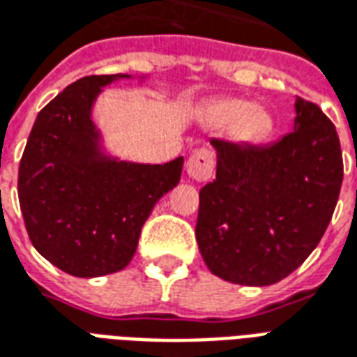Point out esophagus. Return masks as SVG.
<instances>
[{
  "mask_svg": "<svg viewBox=\"0 0 357 357\" xmlns=\"http://www.w3.org/2000/svg\"><path fill=\"white\" fill-rule=\"evenodd\" d=\"M215 157L210 149H197L187 160V176L195 181H208L213 174Z\"/></svg>",
  "mask_w": 357,
  "mask_h": 357,
  "instance_id": "34e87169",
  "label": "esophagus"
}]
</instances>
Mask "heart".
Returning <instances> with one entry per match:
<instances>
[{
  "label": "heart",
  "mask_w": 357,
  "mask_h": 357,
  "mask_svg": "<svg viewBox=\"0 0 357 357\" xmlns=\"http://www.w3.org/2000/svg\"><path fill=\"white\" fill-rule=\"evenodd\" d=\"M204 123L213 128H225L236 125V134L244 139H253L263 134L266 126L265 115L245 100L238 98H223L206 107Z\"/></svg>",
  "instance_id": "1"
}]
</instances>
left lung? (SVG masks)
Listing matches in <instances>:
<instances>
[{
    "label": "left lung",
    "mask_w": 357,
    "mask_h": 357,
    "mask_svg": "<svg viewBox=\"0 0 357 357\" xmlns=\"http://www.w3.org/2000/svg\"><path fill=\"white\" fill-rule=\"evenodd\" d=\"M293 132L268 145L212 139L215 179L200 189L197 242L210 273L271 286L305 263L324 236L342 185L335 125L297 96Z\"/></svg>",
    "instance_id": "1"
}]
</instances>
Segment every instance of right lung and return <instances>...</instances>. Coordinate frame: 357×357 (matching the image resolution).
I'll list each match as a JSON object with an SVG mask.
<instances>
[{"mask_svg": "<svg viewBox=\"0 0 357 357\" xmlns=\"http://www.w3.org/2000/svg\"><path fill=\"white\" fill-rule=\"evenodd\" d=\"M130 75H89L39 112L18 168V200L31 244L60 271L96 278L123 271L158 199L179 183L183 157L138 165L102 151L92 105Z\"/></svg>", "mask_w": 357, "mask_h": 357, "instance_id": "add662e5", "label": "right lung"}]
</instances>
